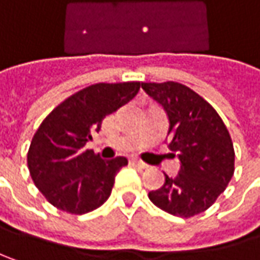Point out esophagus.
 I'll return each instance as SVG.
<instances>
[{"label":"esophagus","instance_id":"esophagus-1","mask_svg":"<svg viewBox=\"0 0 260 260\" xmlns=\"http://www.w3.org/2000/svg\"><path fill=\"white\" fill-rule=\"evenodd\" d=\"M131 163H132L134 166H138V168H141V169H147V168H148V165H147V163L138 160V159H131Z\"/></svg>","mask_w":260,"mask_h":260}]
</instances>
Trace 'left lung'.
<instances>
[{
	"instance_id": "8db88e82",
	"label": "left lung",
	"mask_w": 260,
	"mask_h": 260,
	"mask_svg": "<svg viewBox=\"0 0 260 260\" xmlns=\"http://www.w3.org/2000/svg\"><path fill=\"white\" fill-rule=\"evenodd\" d=\"M145 92L160 103L169 116V150L176 151L181 171L165 174V185L148 192L161 210L191 218L207 210L234 175V145L218 112L185 85L144 82Z\"/></svg>"
}]
</instances>
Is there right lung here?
<instances>
[{
  "instance_id": "obj_1",
  "label": "right lung",
  "mask_w": 260,
  "mask_h": 260,
  "mask_svg": "<svg viewBox=\"0 0 260 260\" xmlns=\"http://www.w3.org/2000/svg\"><path fill=\"white\" fill-rule=\"evenodd\" d=\"M140 82L94 84L75 92L47 116L27 151L30 176L54 207L72 215L95 210L112 194L126 157L104 160L85 145L104 117L126 104Z\"/></svg>"
}]
</instances>
